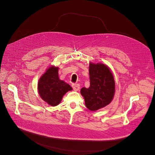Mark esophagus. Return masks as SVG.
Wrapping results in <instances>:
<instances>
[{
  "label": "esophagus",
  "mask_w": 155,
  "mask_h": 155,
  "mask_svg": "<svg viewBox=\"0 0 155 155\" xmlns=\"http://www.w3.org/2000/svg\"><path fill=\"white\" fill-rule=\"evenodd\" d=\"M72 88L75 91H78L79 90V88H80V86H79V84L78 83H73L72 84Z\"/></svg>",
  "instance_id": "34e87169"
}]
</instances>
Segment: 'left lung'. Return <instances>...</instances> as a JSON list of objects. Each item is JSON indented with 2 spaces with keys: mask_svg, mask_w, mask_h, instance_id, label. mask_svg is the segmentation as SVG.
I'll list each match as a JSON object with an SVG mask.
<instances>
[{
  "mask_svg": "<svg viewBox=\"0 0 155 155\" xmlns=\"http://www.w3.org/2000/svg\"><path fill=\"white\" fill-rule=\"evenodd\" d=\"M90 87L81 89L89 110L95 111L109 105L115 93V81L110 68L102 63L89 64Z\"/></svg>",
  "mask_w": 155,
  "mask_h": 155,
  "instance_id": "left-lung-1",
  "label": "left lung"
}]
</instances>
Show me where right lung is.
<instances>
[{"mask_svg":"<svg viewBox=\"0 0 155 155\" xmlns=\"http://www.w3.org/2000/svg\"><path fill=\"white\" fill-rule=\"evenodd\" d=\"M58 69V67L51 66L38 82L39 96L51 106L59 105L65 94L72 90L70 85L59 79Z\"/></svg>","mask_w":155,"mask_h":155,"instance_id":"obj_1","label":"right lung"}]
</instances>
